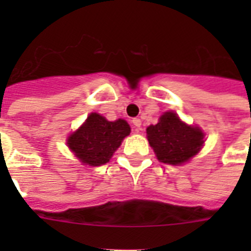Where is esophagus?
<instances>
[{
	"label": "esophagus",
	"instance_id": "obj_1",
	"mask_svg": "<svg viewBox=\"0 0 251 251\" xmlns=\"http://www.w3.org/2000/svg\"><path fill=\"white\" fill-rule=\"evenodd\" d=\"M133 125H134V130H135V133H139L141 131V126H142V121L139 118H134L133 121Z\"/></svg>",
	"mask_w": 251,
	"mask_h": 251
}]
</instances>
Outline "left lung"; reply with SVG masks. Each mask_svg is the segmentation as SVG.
<instances>
[{
  "label": "left lung",
  "mask_w": 251,
  "mask_h": 251,
  "mask_svg": "<svg viewBox=\"0 0 251 251\" xmlns=\"http://www.w3.org/2000/svg\"><path fill=\"white\" fill-rule=\"evenodd\" d=\"M147 139L157 160L165 164H183L201 151L204 133L197 126L186 125L175 112H165L156 125L147 127Z\"/></svg>",
  "instance_id": "left-lung-1"
}]
</instances>
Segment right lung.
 Here are the masks:
<instances>
[{
	"label": "right lung",
	"instance_id": "right-lung-1",
	"mask_svg": "<svg viewBox=\"0 0 251 251\" xmlns=\"http://www.w3.org/2000/svg\"><path fill=\"white\" fill-rule=\"evenodd\" d=\"M130 134L125 120L108 121L99 113H91L79 129L68 138L69 149L83 164L99 167L105 164Z\"/></svg>",
	"mask_w": 251,
	"mask_h": 251
}]
</instances>
